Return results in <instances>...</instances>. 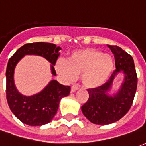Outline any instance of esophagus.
<instances>
[{
	"instance_id": "esophagus-1",
	"label": "esophagus",
	"mask_w": 146,
	"mask_h": 146,
	"mask_svg": "<svg viewBox=\"0 0 146 146\" xmlns=\"http://www.w3.org/2000/svg\"><path fill=\"white\" fill-rule=\"evenodd\" d=\"M78 89V87L76 85H73L71 87V92H75Z\"/></svg>"
}]
</instances>
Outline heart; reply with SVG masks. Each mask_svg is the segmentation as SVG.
Returning <instances> with one entry per match:
<instances>
[{
  "mask_svg": "<svg viewBox=\"0 0 146 146\" xmlns=\"http://www.w3.org/2000/svg\"><path fill=\"white\" fill-rule=\"evenodd\" d=\"M110 55L93 48L80 49L71 53L68 61L59 59L55 63L57 73L67 81H73L81 75L83 85L97 88L110 79L114 70Z\"/></svg>",
  "mask_w": 146,
  "mask_h": 146,
  "instance_id": "1",
  "label": "heart"
}]
</instances>
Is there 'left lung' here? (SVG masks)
I'll use <instances>...</instances> for the list:
<instances>
[{"mask_svg": "<svg viewBox=\"0 0 146 146\" xmlns=\"http://www.w3.org/2000/svg\"><path fill=\"white\" fill-rule=\"evenodd\" d=\"M114 54L116 70L107 82L97 88L88 89L89 98L81 106L83 114L95 124L106 125L116 122L130 110L138 84L137 73L131 55L118 46L108 45ZM122 72L125 79L121 88L112 96L108 95L116 75Z\"/></svg>", "mask_w": 146, "mask_h": 146, "instance_id": "left-lung-1", "label": "left lung"}]
</instances>
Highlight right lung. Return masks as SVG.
Here are the masks:
<instances>
[{
  "label": "right lung",
  "mask_w": 146,
  "mask_h": 146,
  "mask_svg": "<svg viewBox=\"0 0 146 146\" xmlns=\"http://www.w3.org/2000/svg\"><path fill=\"white\" fill-rule=\"evenodd\" d=\"M60 50V47L51 43L27 44L19 48L8 61L6 70V98L11 112L25 124L41 126L51 122L57 113L61 99L70 95V87L51 80L40 92L25 96L18 92L15 85V68L25 55H40L51 62V73L56 76L54 66L60 54L58 52Z\"/></svg>",
  "instance_id": "add662e5"
}]
</instances>
